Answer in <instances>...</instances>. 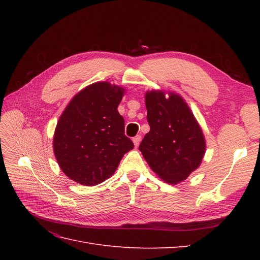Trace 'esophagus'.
<instances>
[{
    "instance_id": "34e87169",
    "label": "esophagus",
    "mask_w": 260,
    "mask_h": 260,
    "mask_svg": "<svg viewBox=\"0 0 260 260\" xmlns=\"http://www.w3.org/2000/svg\"><path fill=\"white\" fill-rule=\"evenodd\" d=\"M132 141H133V143H135V146L136 147H138L139 146V144H140V142H141V136H137V137H135L132 139Z\"/></svg>"
}]
</instances>
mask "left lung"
<instances>
[{
	"instance_id": "8db88e82",
	"label": "left lung",
	"mask_w": 260,
	"mask_h": 260,
	"mask_svg": "<svg viewBox=\"0 0 260 260\" xmlns=\"http://www.w3.org/2000/svg\"><path fill=\"white\" fill-rule=\"evenodd\" d=\"M145 93L148 133L139 149L148 166L170 184L184 181L201 166L206 142L201 125L182 96L174 92Z\"/></svg>"
}]
</instances>
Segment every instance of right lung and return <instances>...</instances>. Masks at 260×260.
<instances>
[{
  "label": "right lung",
  "mask_w": 260,
  "mask_h": 260,
  "mask_svg": "<svg viewBox=\"0 0 260 260\" xmlns=\"http://www.w3.org/2000/svg\"><path fill=\"white\" fill-rule=\"evenodd\" d=\"M124 91L107 81L92 83L78 92L60 115L54 154L62 172L77 183L104 182L135 147L124 136L123 117L117 109Z\"/></svg>",
  "instance_id": "add662e5"
}]
</instances>
